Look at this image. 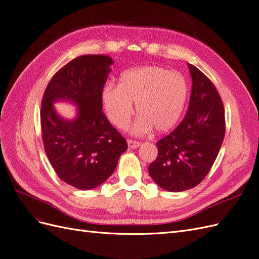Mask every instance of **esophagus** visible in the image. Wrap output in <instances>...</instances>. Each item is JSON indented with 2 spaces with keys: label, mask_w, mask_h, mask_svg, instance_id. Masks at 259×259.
Here are the masks:
<instances>
[{
  "label": "esophagus",
  "mask_w": 259,
  "mask_h": 259,
  "mask_svg": "<svg viewBox=\"0 0 259 259\" xmlns=\"http://www.w3.org/2000/svg\"><path fill=\"white\" fill-rule=\"evenodd\" d=\"M127 144H128V147L132 149L138 148L140 146V142H137V140H133V139H128Z\"/></svg>",
  "instance_id": "esophagus-1"
}]
</instances>
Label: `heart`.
I'll use <instances>...</instances> for the list:
<instances>
[{
    "mask_svg": "<svg viewBox=\"0 0 259 259\" xmlns=\"http://www.w3.org/2000/svg\"><path fill=\"white\" fill-rule=\"evenodd\" d=\"M188 84L183 74L162 67L149 66L124 72L119 86L107 85L103 91L106 113L115 126L125 127L134 113L140 114L134 132L145 134L152 126L166 132L178 122L186 105Z\"/></svg>",
    "mask_w": 259,
    "mask_h": 259,
    "instance_id": "b5f03b06",
    "label": "heart"
}]
</instances>
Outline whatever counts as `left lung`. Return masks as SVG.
Segmentation results:
<instances>
[{"mask_svg": "<svg viewBox=\"0 0 259 259\" xmlns=\"http://www.w3.org/2000/svg\"><path fill=\"white\" fill-rule=\"evenodd\" d=\"M192 90L187 113L178 126L161 138L158 156L149 165L151 178L163 189L185 191L208 174L225 137L223 100L208 77L188 64Z\"/></svg>", "mask_w": 259, "mask_h": 259, "instance_id": "8db88e82", "label": "left lung"}]
</instances>
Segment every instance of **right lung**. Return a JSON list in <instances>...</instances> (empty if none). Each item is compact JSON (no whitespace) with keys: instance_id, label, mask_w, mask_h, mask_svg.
Wrapping results in <instances>:
<instances>
[{"instance_id":"right-lung-1","label":"right lung","mask_w":259,"mask_h":259,"mask_svg":"<svg viewBox=\"0 0 259 259\" xmlns=\"http://www.w3.org/2000/svg\"><path fill=\"white\" fill-rule=\"evenodd\" d=\"M113 60L83 55L59 69L41 104L46 155L58 177L79 190L93 189L112 175L127 143L103 112V90ZM72 101L79 109L73 121L61 119L52 101Z\"/></svg>"}]
</instances>
